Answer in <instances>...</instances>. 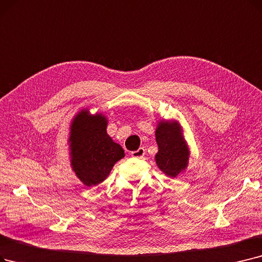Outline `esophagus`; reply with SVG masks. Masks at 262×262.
Segmentation results:
<instances>
[{
    "label": "esophagus",
    "mask_w": 262,
    "mask_h": 262,
    "mask_svg": "<svg viewBox=\"0 0 262 262\" xmlns=\"http://www.w3.org/2000/svg\"><path fill=\"white\" fill-rule=\"evenodd\" d=\"M144 154H145V150L143 149V147H139L137 151H133L130 153V156L135 157V158H141L144 156Z\"/></svg>",
    "instance_id": "esophagus-1"
}]
</instances>
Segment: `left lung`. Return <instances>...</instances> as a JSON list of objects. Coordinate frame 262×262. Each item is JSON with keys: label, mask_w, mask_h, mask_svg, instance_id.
<instances>
[{"label": "left lung", "mask_w": 262, "mask_h": 262, "mask_svg": "<svg viewBox=\"0 0 262 262\" xmlns=\"http://www.w3.org/2000/svg\"><path fill=\"white\" fill-rule=\"evenodd\" d=\"M158 152L155 155L157 167L167 176L176 178L187 168L189 149L178 121L158 122L155 130Z\"/></svg>", "instance_id": "left-lung-1"}]
</instances>
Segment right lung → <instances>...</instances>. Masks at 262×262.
I'll return each instance as SVG.
<instances>
[{"label":"right lung","mask_w":262,"mask_h":262,"mask_svg":"<svg viewBox=\"0 0 262 262\" xmlns=\"http://www.w3.org/2000/svg\"><path fill=\"white\" fill-rule=\"evenodd\" d=\"M107 118L83 109L71 124L70 155L73 171L85 186L101 183L125 154L107 134Z\"/></svg>","instance_id":"add662e5"}]
</instances>
